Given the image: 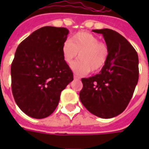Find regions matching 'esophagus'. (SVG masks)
I'll return each mask as SVG.
<instances>
[{
  "instance_id": "obj_1",
  "label": "esophagus",
  "mask_w": 149,
  "mask_h": 149,
  "mask_svg": "<svg viewBox=\"0 0 149 149\" xmlns=\"http://www.w3.org/2000/svg\"><path fill=\"white\" fill-rule=\"evenodd\" d=\"M74 79H80V77H79L76 74H74Z\"/></svg>"
}]
</instances>
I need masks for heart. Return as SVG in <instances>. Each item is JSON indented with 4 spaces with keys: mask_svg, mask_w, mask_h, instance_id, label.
<instances>
[{
    "mask_svg": "<svg viewBox=\"0 0 149 149\" xmlns=\"http://www.w3.org/2000/svg\"><path fill=\"white\" fill-rule=\"evenodd\" d=\"M62 54L69 65H71L79 54V60L72 65V69L78 74L84 75L89 71H100L108 61L109 50L107 45L100 41L95 35L79 32L70 38V41L64 43Z\"/></svg>",
    "mask_w": 149,
    "mask_h": 149,
    "instance_id": "heart-1",
    "label": "heart"
}]
</instances>
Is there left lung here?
Returning <instances> with one entry per match:
<instances>
[{
  "mask_svg": "<svg viewBox=\"0 0 149 149\" xmlns=\"http://www.w3.org/2000/svg\"><path fill=\"white\" fill-rule=\"evenodd\" d=\"M102 34L109 50L104 67L89 78H83L79 99L91 113L110 118L124 111L139 80V57L129 41L110 29L94 30Z\"/></svg>",
  "mask_w": 149,
  "mask_h": 149,
  "instance_id": "1",
  "label": "left lung"
}]
</instances>
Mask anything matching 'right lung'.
<instances>
[{
    "label": "right lung",
    "mask_w": 149,
    "mask_h": 149,
    "mask_svg": "<svg viewBox=\"0 0 149 149\" xmlns=\"http://www.w3.org/2000/svg\"><path fill=\"white\" fill-rule=\"evenodd\" d=\"M69 34L64 27L44 26L17 47L11 64V89L16 104L28 116H49L60 93L74 79L62 46Z\"/></svg>",
    "instance_id": "add662e5"
}]
</instances>
